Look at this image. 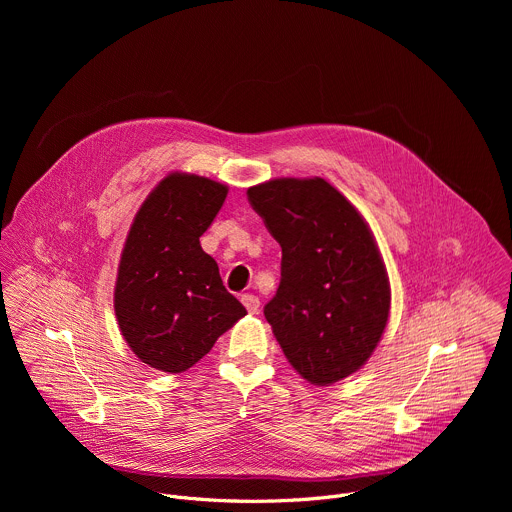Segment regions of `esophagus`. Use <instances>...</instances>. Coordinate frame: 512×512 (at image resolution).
<instances>
[{"instance_id": "1", "label": "esophagus", "mask_w": 512, "mask_h": 512, "mask_svg": "<svg viewBox=\"0 0 512 512\" xmlns=\"http://www.w3.org/2000/svg\"><path fill=\"white\" fill-rule=\"evenodd\" d=\"M241 302H243V306L247 308L249 314H257V312H259V298H257V296H253V294H243V296H241Z\"/></svg>"}]
</instances>
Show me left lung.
<instances>
[{"label": "left lung", "mask_w": 512, "mask_h": 512, "mask_svg": "<svg viewBox=\"0 0 512 512\" xmlns=\"http://www.w3.org/2000/svg\"><path fill=\"white\" fill-rule=\"evenodd\" d=\"M247 196L281 247L279 287L263 314L285 358L312 385L346 379L377 348L391 306L369 225L324 178H277Z\"/></svg>", "instance_id": "obj_1"}]
</instances>
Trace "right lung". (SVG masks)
Here are the masks:
<instances>
[{"instance_id": "1", "label": "right lung", "mask_w": 512, "mask_h": 512, "mask_svg": "<svg viewBox=\"0 0 512 512\" xmlns=\"http://www.w3.org/2000/svg\"><path fill=\"white\" fill-rule=\"evenodd\" d=\"M229 188L170 174L137 210L115 283V314L133 354L164 373L188 371L247 310L227 291L200 237Z\"/></svg>"}]
</instances>
